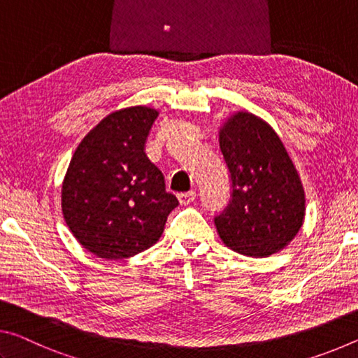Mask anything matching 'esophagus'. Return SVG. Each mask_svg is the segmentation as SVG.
Returning <instances> with one entry per match:
<instances>
[{
    "label": "esophagus",
    "mask_w": 358,
    "mask_h": 358,
    "mask_svg": "<svg viewBox=\"0 0 358 358\" xmlns=\"http://www.w3.org/2000/svg\"><path fill=\"white\" fill-rule=\"evenodd\" d=\"M178 198H179V201H180V204H190V203H193L195 201V198H196V192H193V190H190V192H184V193H179L178 195Z\"/></svg>",
    "instance_id": "1"
}]
</instances>
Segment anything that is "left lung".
<instances>
[{
  "mask_svg": "<svg viewBox=\"0 0 358 358\" xmlns=\"http://www.w3.org/2000/svg\"><path fill=\"white\" fill-rule=\"evenodd\" d=\"M231 198L214 217L228 248L248 257L284 249L304 220V190L282 141L266 122L236 113L219 131Z\"/></svg>",
  "mask_w": 358,
  "mask_h": 358,
  "instance_id": "8db88e82",
  "label": "left lung"
}]
</instances>
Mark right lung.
<instances>
[{
	"label": "right lung",
	"mask_w": 358,
	"mask_h": 358,
	"mask_svg": "<svg viewBox=\"0 0 358 358\" xmlns=\"http://www.w3.org/2000/svg\"><path fill=\"white\" fill-rule=\"evenodd\" d=\"M158 110H115L80 141L62 185V210L74 238L99 259L122 260L162 236L179 201L144 152Z\"/></svg>",
	"instance_id": "1"
}]
</instances>
